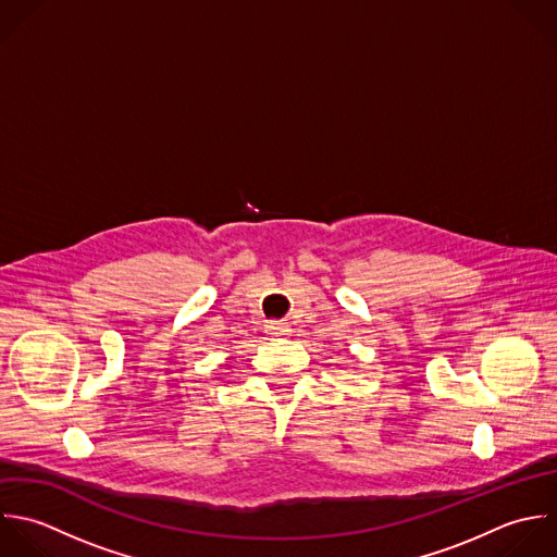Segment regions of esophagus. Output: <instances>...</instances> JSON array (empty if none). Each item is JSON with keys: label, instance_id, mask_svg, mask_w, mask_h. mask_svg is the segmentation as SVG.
<instances>
[{"label": "esophagus", "instance_id": "esophagus-1", "mask_svg": "<svg viewBox=\"0 0 557 557\" xmlns=\"http://www.w3.org/2000/svg\"><path fill=\"white\" fill-rule=\"evenodd\" d=\"M269 336H288L290 334V327L286 323H280V321H273L267 325L264 330Z\"/></svg>", "mask_w": 557, "mask_h": 557}]
</instances>
